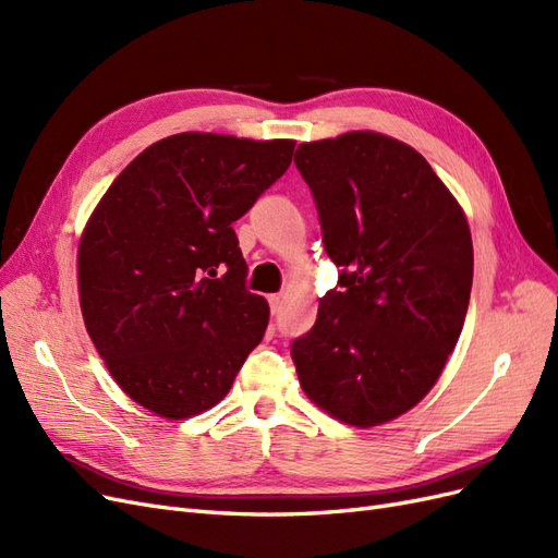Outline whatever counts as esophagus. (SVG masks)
I'll list each match as a JSON object with an SVG mask.
<instances>
[{"instance_id": "1", "label": "esophagus", "mask_w": 558, "mask_h": 558, "mask_svg": "<svg viewBox=\"0 0 558 558\" xmlns=\"http://www.w3.org/2000/svg\"><path fill=\"white\" fill-rule=\"evenodd\" d=\"M281 305H283L281 295H269V310H272V314H279Z\"/></svg>"}]
</instances>
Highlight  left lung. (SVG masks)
<instances>
[{
  "label": "left lung",
  "instance_id": "left-lung-1",
  "mask_svg": "<svg viewBox=\"0 0 558 558\" xmlns=\"http://www.w3.org/2000/svg\"><path fill=\"white\" fill-rule=\"evenodd\" d=\"M295 165L316 199L340 291L291 347L302 391L356 428L381 426L440 379L472 289L468 218L428 160L388 134L305 142Z\"/></svg>",
  "mask_w": 558,
  "mask_h": 558
}]
</instances>
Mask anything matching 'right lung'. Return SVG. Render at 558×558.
Returning <instances> with one entry per match:
<instances>
[{
	"mask_svg": "<svg viewBox=\"0 0 558 558\" xmlns=\"http://www.w3.org/2000/svg\"><path fill=\"white\" fill-rule=\"evenodd\" d=\"M293 148L172 134L113 179L83 228V324L113 381L156 416L211 410L260 344L269 307L246 291L232 223L289 170Z\"/></svg>",
	"mask_w": 558,
	"mask_h": 558,
	"instance_id": "right-lung-1",
	"label": "right lung"
}]
</instances>
